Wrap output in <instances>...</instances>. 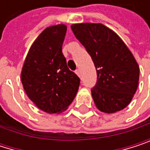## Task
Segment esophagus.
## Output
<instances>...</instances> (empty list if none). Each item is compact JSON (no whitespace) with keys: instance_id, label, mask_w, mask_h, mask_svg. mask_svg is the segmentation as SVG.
<instances>
[{"instance_id":"1","label":"esophagus","mask_w":150,"mask_h":150,"mask_svg":"<svg viewBox=\"0 0 150 150\" xmlns=\"http://www.w3.org/2000/svg\"><path fill=\"white\" fill-rule=\"evenodd\" d=\"M75 72L77 73V75H78V76H79V77L81 76V71H80V70H79V69H77V70L75 71Z\"/></svg>"}]
</instances>
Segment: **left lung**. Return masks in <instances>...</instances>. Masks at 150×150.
<instances>
[{
    "mask_svg": "<svg viewBox=\"0 0 150 150\" xmlns=\"http://www.w3.org/2000/svg\"><path fill=\"white\" fill-rule=\"evenodd\" d=\"M71 30L95 64L97 81L92 96L99 110L114 113L125 109L135 93L140 68L120 37L102 24H76Z\"/></svg>",
    "mask_w": 150,
    "mask_h": 150,
    "instance_id": "obj_1",
    "label": "left lung"
}]
</instances>
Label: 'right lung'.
<instances>
[{
	"label": "right lung",
	"instance_id": "obj_1",
	"mask_svg": "<svg viewBox=\"0 0 150 150\" xmlns=\"http://www.w3.org/2000/svg\"><path fill=\"white\" fill-rule=\"evenodd\" d=\"M67 27L46 28L35 40L25 58L21 81L32 102L41 110L53 114L72 103L80 79L71 71L62 52Z\"/></svg>",
	"mask_w": 150,
	"mask_h": 150
}]
</instances>
